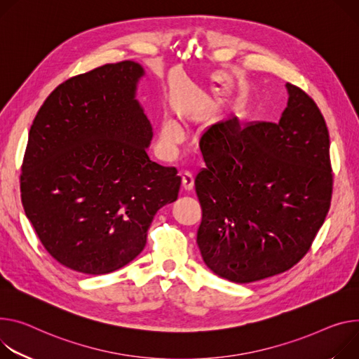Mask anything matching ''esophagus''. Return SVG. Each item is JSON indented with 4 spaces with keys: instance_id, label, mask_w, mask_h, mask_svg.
Segmentation results:
<instances>
[{
    "instance_id": "obj_1",
    "label": "esophagus",
    "mask_w": 359,
    "mask_h": 359,
    "mask_svg": "<svg viewBox=\"0 0 359 359\" xmlns=\"http://www.w3.org/2000/svg\"><path fill=\"white\" fill-rule=\"evenodd\" d=\"M182 184H183V189L187 190V191H190V190L193 189V186H194V179H193V176H191L189 172H184V173L182 175Z\"/></svg>"
}]
</instances>
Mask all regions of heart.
<instances>
[{
    "mask_svg": "<svg viewBox=\"0 0 359 359\" xmlns=\"http://www.w3.org/2000/svg\"><path fill=\"white\" fill-rule=\"evenodd\" d=\"M182 140V130L173 120H165L160 126V142L163 146L173 147Z\"/></svg>",
    "mask_w": 359,
    "mask_h": 359,
    "instance_id": "heart-1",
    "label": "heart"
}]
</instances>
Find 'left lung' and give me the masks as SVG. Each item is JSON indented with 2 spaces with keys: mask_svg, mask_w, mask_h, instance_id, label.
Returning a JSON list of instances; mask_svg holds the SVG:
<instances>
[{
  "mask_svg": "<svg viewBox=\"0 0 359 359\" xmlns=\"http://www.w3.org/2000/svg\"><path fill=\"white\" fill-rule=\"evenodd\" d=\"M278 123L241 127L238 117L206 128L198 246L217 276L249 283L279 275L308 252L331 205L330 135L318 106L286 83Z\"/></svg>",
  "mask_w": 359,
  "mask_h": 359,
  "instance_id": "1",
  "label": "left lung"
}]
</instances>
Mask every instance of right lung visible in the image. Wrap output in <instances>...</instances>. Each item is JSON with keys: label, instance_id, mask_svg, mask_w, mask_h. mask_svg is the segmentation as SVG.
I'll return each instance as SVG.
<instances>
[{"label": "right lung", "instance_id": "right-lung-1", "mask_svg": "<svg viewBox=\"0 0 359 359\" xmlns=\"http://www.w3.org/2000/svg\"><path fill=\"white\" fill-rule=\"evenodd\" d=\"M144 69L106 64L60 84L39 110L22 161L24 212L69 269L114 272L136 259L182 177L151 161V124L136 99Z\"/></svg>", "mask_w": 359, "mask_h": 359}]
</instances>
